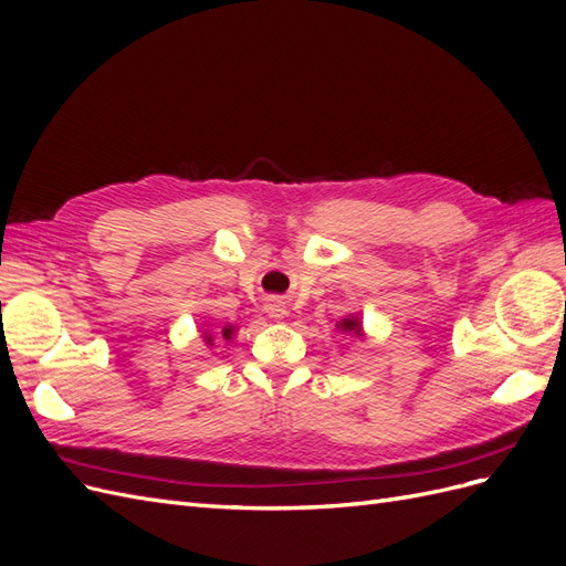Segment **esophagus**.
Wrapping results in <instances>:
<instances>
[{"mask_svg":"<svg viewBox=\"0 0 566 566\" xmlns=\"http://www.w3.org/2000/svg\"><path fill=\"white\" fill-rule=\"evenodd\" d=\"M266 314H269L273 321H283V318L287 316V310H285V304H283L281 300H271V302L266 304Z\"/></svg>","mask_w":566,"mask_h":566,"instance_id":"obj_1","label":"esophagus"}]
</instances>
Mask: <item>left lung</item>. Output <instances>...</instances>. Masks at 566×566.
Here are the masks:
<instances>
[{
  "instance_id": "8db88e82",
  "label": "left lung",
  "mask_w": 566,
  "mask_h": 566,
  "mask_svg": "<svg viewBox=\"0 0 566 566\" xmlns=\"http://www.w3.org/2000/svg\"><path fill=\"white\" fill-rule=\"evenodd\" d=\"M337 328H339L342 333L352 335V337H361V335H364L361 321H358V316H347V318H342V321L337 323Z\"/></svg>"
}]
</instances>
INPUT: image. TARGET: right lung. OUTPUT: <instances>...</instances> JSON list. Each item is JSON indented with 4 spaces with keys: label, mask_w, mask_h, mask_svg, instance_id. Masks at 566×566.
<instances>
[{
    "label": "right lung",
    "mask_w": 566,
    "mask_h": 566,
    "mask_svg": "<svg viewBox=\"0 0 566 566\" xmlns=\"http://www.w3.org/2000/svg\"><path fill=\"white\" fill-rule=\"evenodd\" d=\"M231 333H233V325H227V328H221V335H224V339H229V337H231ZM205 339L212 342L210 333H205Z\"/></svg>",
    "instance_id": "obj_1"
}]
</instances>
